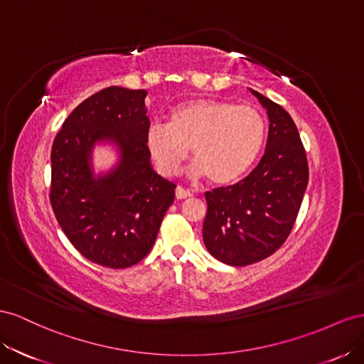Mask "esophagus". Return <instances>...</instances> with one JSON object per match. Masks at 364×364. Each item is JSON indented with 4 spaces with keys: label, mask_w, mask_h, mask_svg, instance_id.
<instances>
[{
    "label": "esophagus",
    "mask_w": 364,
    "mask_h": 364,
    "mask_svg": "<svg viewBox=\"0 0 364 364\" xmlns=\"http://www.w3.org/2000/svg\"><path fill=\"white\" fill-rule=\"evenodd\" d=\"M175 196H176V198H178V200H186V198H189V196H191V192H189L188 189L180 188V186H178V188L175 189Z\"/></svg>",
    "instance_id": "1"
}]
</instances>
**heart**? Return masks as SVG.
<instances>
[{
  "instance_id": "b5f03b06",
  "label": "heart",
  "mask_w": 364,
  "mask_h": 364,
  "mask_svg": "<svg viewBox=\"0 0 364 364\" xmlns=\"http://www.w3.org/2000/svg\"><path fill=\"white\" fill-rule=\"evenodd\" d=\"M267 123L253 107L218 99H195L169 114L168 124L152 123L146 146L164 175L178 173L192 148L193 178L207 176L212 184L237 181L262 151Z\"/></svg>"
}]
</instances>
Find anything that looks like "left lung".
Masks as SVG:
<instances>
[{
  "instance_id": "obj_1",
  "label": "left lung",
  "mask_w": 364,
  "mask_h": 364,
  "mask_svg": "<svg viewBox=\"0 0 364 364\" xmlns=\"http://www.w3.org/2000/svg\"><path fill=\"white\" fill-rule=\"evenodd\" d=\"M252 92L269 120L262 159L240 183L205 192L204 245L218 261L232 267L262 261L287 241L309 175L291 116L261 92Z\"/></svg>"
}]
</instances>
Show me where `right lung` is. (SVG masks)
<instances>
[{
    "instance_id": "right-lung-1",
    "label": "right lung",
    "mask_w": 364,
    "mask_h": 364,
    "mask_svg": "<svg viewBox=\"0 0 364 364\" xmlns=\"http://www.w3.org/2000/svg\"><path fill=\"white\" fill-rule=\"evenodd\" d=\"M144 90L108 87L65 119L51 148L50 203L68 241L88 261L128 268L146 256L176 186L151 166ZM111 142L121 159L95 176L90 154Z\"/></svg>"
}]
</instances>
